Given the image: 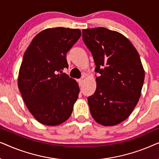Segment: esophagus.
Instances as JSON below:
<instances>
[{
    "instance_id": "obj_1",
    "label": "esophagus",
    "mask_w": 159,
    "mask_h": 159,
    "mask_svg": "<svg viewBox=\"0 0 159 159\" xmlns=\"http://www.w3.org/2000/svg\"><path fill=\"white\" fill-rule=\"evenodd\" d=\"M78 82H79L80 86H82V83H83V79H82V78H81V79H80L79 80H78Z\"/></svg>"
}]
</instances>
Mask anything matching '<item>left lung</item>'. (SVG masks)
<instances>
[{"instance_id":"8db88e82","label":"left lung","mask_w":159,"mask_h":159,"mask_svg":"<svg viewBox=\"0 0 159 159\" xmlns=\"http://www.w3.org/2000/svg\"><path fill=\"white\" fill-rule=\"evenodd\" d=\"M96 67L97 87L88 98L90 114L104 126L118 125L131 114L140 97L145 71L133 45L104 27L82 30Z\"/></svg>"}]
</instances>
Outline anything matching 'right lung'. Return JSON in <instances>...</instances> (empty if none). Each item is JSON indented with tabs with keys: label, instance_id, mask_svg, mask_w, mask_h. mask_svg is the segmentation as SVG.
I'll return each instance as SVG.
<instances>
[{
	"label": "right lung",
	"instance_id": "1",
	"mask_svg": "<svg viewBox=\"0 0 159 159\" xmlns=\"http://www.w3.org/2000/svg\"><path fill=\"white\" fill-rule=\"evenodd\" d=\"M81 36L78 29L56 27L40 32L23 56L18 86L30 113L39 122L56 126L71 116L80 88L63 73L66 53Z\"/></svg>",
	"mask_w": 159,
	"mask_h": 159
}]
</instances>
